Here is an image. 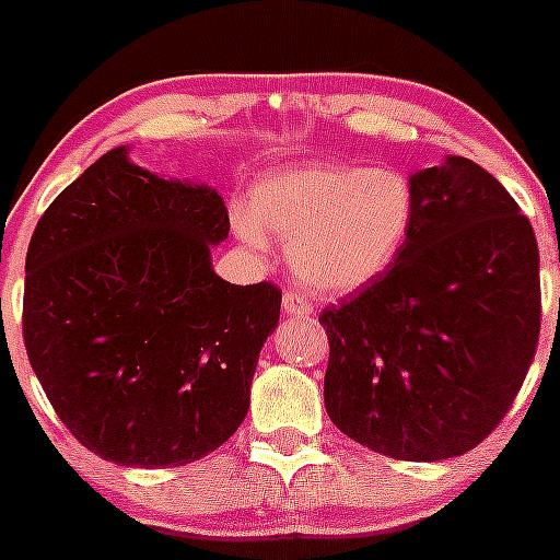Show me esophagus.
I'll use <instances>...</instances> for the list:
<instances>
[{"instance_id": "34e87169", "label": "esophagus", "mask_w": 560, "mask_h": 560, "mask_svg": "<svg viewBox=\"0 0 560 560\" xmlns=\"http://www.w3.org/2000/svg\"><path fill=\"white\" fill-rule=\"evenodd\" d=\"M282 310H285L288 317H310L312 312H315L312 310V304L296 291H288L285 296H282Z\"/></svg>"}]
</instances>
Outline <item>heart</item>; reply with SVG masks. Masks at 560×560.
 Returning <instances> with one entry per match:
<instances>
[{
	"label": "heart",
	"instance_id": "1",
	"mask_svg": "<svg viewBox=\"0 0 560 560\" xmlns=\"http://www.w3.org/2000/svg\"><path fill=\"white\" fill-rule=\"evenodd\" d=\"M417 219V195L393 167L285 165L250 189L234 232L256 254L288 243L293 275L323 293L363 291L395 267Z\"/></svg>",
	"mask_w": 560,
	"mask_h": 560
}]
</instances>
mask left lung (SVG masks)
Here are the masks:
<instances>
[{"label": "left lung", "instance_id": "8db88e82", "mask_svg": "<svg viewBox=\"0 0 560 560\" xmlns=\"http://www.w3.org/2000/svg\"><path fill=\"white\" fill-rule=\"evenodd\" d=\"M411 237L395 267L320 315L330 422L384 456L470 451L513 406L539 339V250L510 191L448 154L408 178Z\"/></svg>", "mask_w": 560, "mask_h": 560}]
</instances>
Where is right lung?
Instances as JSON below:
<instances>
[{
  "label": "right lung",
  "instance_id": "right-lung-1",
  "mask_svg": "<svg viewBox=\"0 0 560 560\" xmlns=\"http://www.w3.org/2000/svg\"><path fill=\"white\" fill-rule=\"evenodd\" d=\"M213 186L165 178L117 147L45 210L26 254L23 341L82 446L119 467H171L226 443L250 406L282 293L232 285Z\"/></svg>",
  "mask_w": 560,
  "mask_h": 560
}]
</instances>
